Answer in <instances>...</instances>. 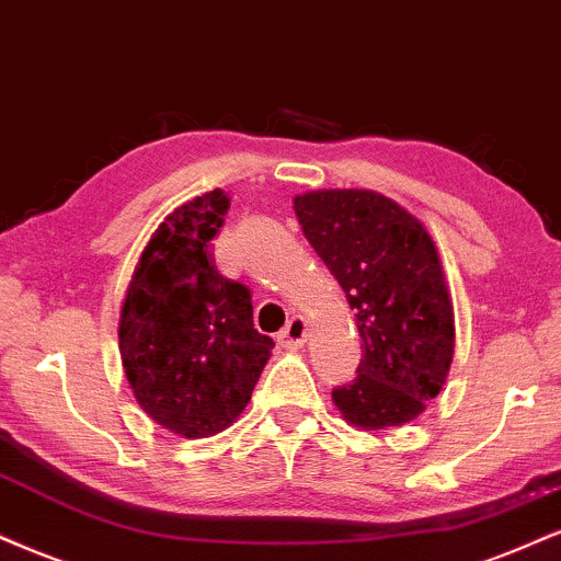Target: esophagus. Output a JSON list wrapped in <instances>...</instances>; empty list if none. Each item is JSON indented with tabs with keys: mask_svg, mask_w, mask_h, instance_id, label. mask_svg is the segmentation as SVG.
<instances>
[{
	"mask_svg": "<svg viewBox=\"0 0 561 561\" xmlns=\"http://www.w3.org/2000/svg\"><path fill=\"white\" fill-rule=\"evenodd\" d=\"M276 340H279V345L287 347V350L302 347V345H306V340H308V321L302 319V316H293V319L287 321V327L282 329Z\"/></svg>",
	"mask_w": 561,
	"mask_h": 561,
	"instance_id": "obj_1",
	"label": "esophagus"
}]
</instances>
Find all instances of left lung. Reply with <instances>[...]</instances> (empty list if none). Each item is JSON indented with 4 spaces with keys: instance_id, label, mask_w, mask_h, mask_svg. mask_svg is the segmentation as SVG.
Masks as SVG:
<instances>
[{
    "instance_id": "8db88e82",
    "label": "left lung",
    "mask_w": 561,
    "mask_h": 561,
    "mask_svg": "<svg viewBox=\"0 0 561 561\" xmlns=\"http://www.w3.org/2000/svg\"><path fill=\"white\" fill-rule=\"evenodd\" d=\"M313 251L355 310L363 357L353 383L332 391L350 426L415 421L442 391L455 355V310L426 227L374 191L295 198Z\"/></svg>"
}]
</instances>
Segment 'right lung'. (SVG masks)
I'll use <instances>...</instances> for the list:
<instances>
[{"label":"right lung","mask_w":561,"mask_h":561,"mask_svg":"<svg viewBox=\"0 0 561 561\" xmlns=\"http://www.w3.org/2000/svg\"><path fill=\"white\" fill-rule=\"evenodd\" d=\"M227 208L219 187L174 208L140 253L119 310V355L135 400L185 438L238 421L274 347L253 327L251 289L214 263Z\"/></svg>","instance_id":"add662e5"}]
</instances>
